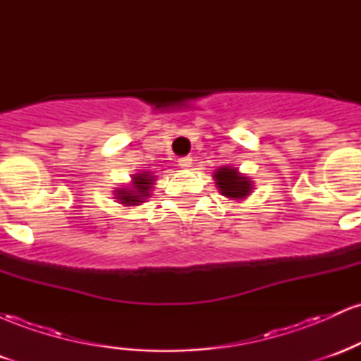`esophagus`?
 <instances>
[{
	"mask_svg": "<svg viewBox=\"0 0 361 361\" xmlns=\"http://www.w3.org/2000/svg\"><path fill=\"white\" fill-rule=\"evenodd\" d=\"M178 166L180 168H183V169H188L190 166H192V157H180V159H178Z\"/></svg>",
	"mask_w": 361,
	"mask_h": 361,
	"instance_id": "34e87169",
	"label": "esophagus"
}]
</instances>
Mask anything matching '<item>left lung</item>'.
Returning a JSON list of instances; mask_svg holds the SVG:
<instances>
[{"label":"left lung","mask_w":361,"mask_h":361,"mask_svg":"<svg viewBox=\"0 0 361 361\" xmlns=\"http://www.w3.org/2000/svg\"><path fill=\"white\" fill-rule=\"evenodd\" d=\"M215 186L226 198L231 200H243L250 197L252 190V181L250 176L239 173L235 168L221 166L214 173Z\"/></svg>","instance_id":"8db88e82"}]
</instances>
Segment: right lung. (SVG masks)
Returning <instances> with one entry per match:
<instances>
[{
    "instance_id": "add662e5",
    "label": "right lung",
    "mask_w": 361,
    "mask_h": 361,
    "mask_svg": "<svg viewBox=\"0 0 361 361\" xmlns=\"http://www.w3.org/2000/svg\"><path fill=\"white\" fill-rule=\"evenodd\" d=\"M154 181L156 180L151 175V171L132 175L130 186H122V188L115 190V198H117L118 204L126 207L140 205L142 202H146V198L151 197V190Z\"/></svg>"
}]
</instances>
